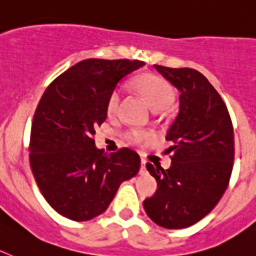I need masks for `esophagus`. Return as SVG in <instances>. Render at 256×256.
<instances>
[{
    "label": "esophagus",
    "instance_id": "obj_1",
    "mask_svg": "<svg viewBox=\"0 0 256 256\" xmlns=\"http://www.w3.org/2000/svg\"><path fill=\"white\" fill-rule=\"evenodd\" d=\"M144 171H146V160L142 158V168H140V174H143Z\"/></svg>",
    "mask_w": 256,
    "mask_h": 256
}]
</instances>
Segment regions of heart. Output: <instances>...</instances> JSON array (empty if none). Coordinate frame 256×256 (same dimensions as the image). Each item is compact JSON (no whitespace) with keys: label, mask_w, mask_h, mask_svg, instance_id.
Returning <instances> with one entry per match:
<instances>
[{"label":"heart","mask_w":256,"mask_h":256,"mask_svg":"<svg viewBox=\"0 0 256 256\" xmlns=\"http://www.w3.org/2000/svg\"><path fill=\"white\" fill-rule=\"evenodd\" d=\"M131 85L146 99V103L152 106L153 110H165L175 99V90L170 82L164 77H160L153 73H142V74L135 76L131 81ZM120 99H121L120 91L113 90L106 100V110L108 116H114L117 113ZM126 138L130 143L139 144L150 139V132L131 130L126 134Z\"/></svg>","instance_id":"b5f03b06"}]
</instances>
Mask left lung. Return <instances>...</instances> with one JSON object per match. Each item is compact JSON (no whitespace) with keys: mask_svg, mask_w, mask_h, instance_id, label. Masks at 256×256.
Segmentation results:
<instances>
[{"mask_svg":"<svg viewBox=\"0 0 256 256\" xmlns=\"http://www.w3.org/2000/svg\"><path fill=\"white\" fill-rule=\"evenodd\" d=\"M180 91V110L166 140L172 146L171 168L146 164L157 190L143 202L157 226H193L220 201L232 175L234 136L226 103L205 76L192 68L153 66Z\"/></svg>","mask_w":256,"mask_h":256,"instance_id":"obj_1","label":"left lung"}]
</instances>
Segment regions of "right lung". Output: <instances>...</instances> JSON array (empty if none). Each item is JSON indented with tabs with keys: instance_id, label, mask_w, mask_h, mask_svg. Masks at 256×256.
<instances>
[{
	"instance_id": "add662e5",
	"label": "right lung",
	"mask_w": 256,
	"mask_h": 256,
	"mask_svg": "<svg viewBox=\"0 0 256 256\" xmlns=\"http://www.w3.org/2000/svg\"><path fill=\"white\" fill-rule=\"evenodd\" d=\"M144 62L86 59L51 82L33 116L30 164L48 205L70 220L86 222L108 208L122 182L140 168L130 148L106 154L95 146L96 126L120 80Z\"/></svg>"
}]
</instances>
